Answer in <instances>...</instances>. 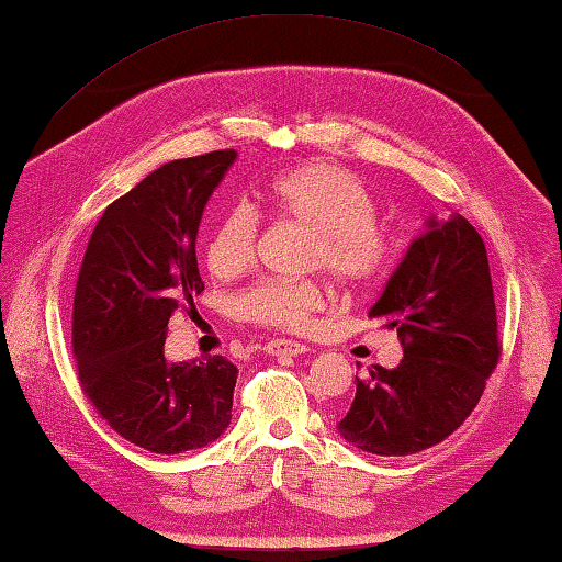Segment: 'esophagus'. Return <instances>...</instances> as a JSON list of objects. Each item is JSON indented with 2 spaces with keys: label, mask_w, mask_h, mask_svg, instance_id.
<instances>
[{
  "label": "esophagus",
  "mask_w": 562,
  "mask_h": 562,
  "mask_svg": "<svg viewBox=\"0 0 562 562\" xmlns=\"http://www.w3.org/2000/svg\"><path fill=\"white\" fill-rule=\"evenodd\" d=\"M262 350H266V352L272 355V357H280V355H284V357H296V355L306 352V345H304V342H296V340L278 338V340H268L266 348H262Z\"/></svg>",
  "instance_id": "1"
}]
</instances>
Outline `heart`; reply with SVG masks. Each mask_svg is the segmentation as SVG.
I'll use <instances>...</instances> for the list:
<instances>
[{"label": "heart", "mask_w": 562, "mask_h": 562, "mask_svg": "<svg viewBox=\"0 0 562 562\" xmlns=\"http://www.w3.org/2000/svg\"><path fill=\"white\" fill-rule=\"evenodd\" d=\"M266 205L282 222L308 232L302 270H321L340 288H364L384 274L391 244L376 224V202L352 171L333 164H308L280 173L266 188ZM260 222L248 205L226 210L207 238L205 260L217 278L250 268ZM324 306L318 280H260L234 300L246 324L302 330Z\"/></svg>", "instance_id": "heart-1"}]
</instances>
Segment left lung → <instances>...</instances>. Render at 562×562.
<instances>
[{
  "instance_id": "8db88e82",
  "label": "left lung",
  "mask_w": 562,
  "mask_h": 562,
  "mask_svg": "<svg viewBox=\"0 0 562 562\" xmlns=\"http://www.w3.org/2000/svg\"><path fill=\"white\" fill-rule=\"evenodd\" d=\"M369 318L398 333L403 360L357 376L340 437L376 457L439 445L471 415L499 360L491 266L469 220L429 217Z\"/></svg>"
}]
</instances>
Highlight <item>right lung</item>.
Returning <instances> with one entry per match:
<instances>
[{
    "mask_svg": "<svg viewBox=\"0 0 562 562\" xmlns=\"http://www.w3.org/2000/svg\"><path fill=\"white\" fill-rule=\"evenodd\" d=\"M234 149L164 164L105 207L83 254L71 350L83 396L117 435L154 453L207 447L229 427L238 369L222 355L169 362V318L200 280L195 238Z\"/></svg>",
    "mask_w": 562,
    "mask_h": 562,
    "instance_id": "add662e5",
    "label": "right lung"
}]
</instances>
